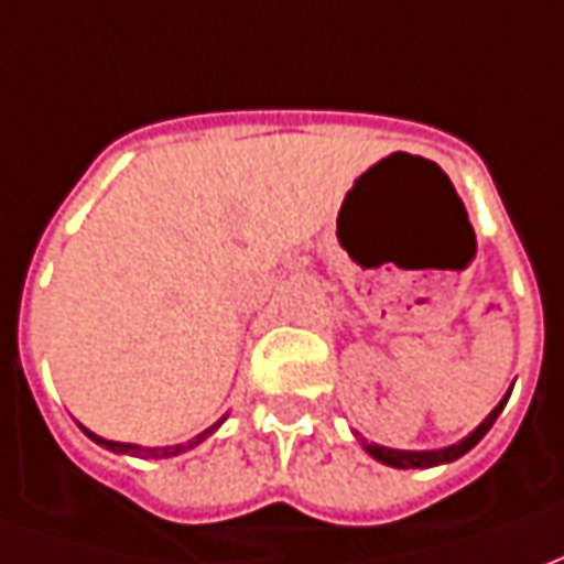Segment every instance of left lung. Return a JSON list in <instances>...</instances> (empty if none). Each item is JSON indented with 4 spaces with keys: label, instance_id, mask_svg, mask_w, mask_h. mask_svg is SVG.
<instances>
[{
    "label": "left lung",
    "instance_id": "left-lung-1",
    "mask_svg": "<svg viewBox=\"0 0 564 564\" xmlns=\"http://www.w3.org/2000/svg\"><path fill=\"white\" fill-rule=\"evenodd\" d=\"M510 390H513V387H510ZM508 399H510V392L496 404V408H492V411H489V416L474 429L471 435L462 437L459 444H449V447H441V449H392V447H380V444H368V441H362V447H366V453H371L375 459L383 462V465H392V468H432V465H444V462H453V459H459V456H465L474 444H480V437L492 429L498 414L505 411Z\"/></svg>",
    "mask_w": 564,
    "mask_h": 564
}]
</instances>
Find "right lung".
I'll list each match as a JSON object with an SVG mask.
<instances>
[{"label": "right lung", "mask_w": 564, "mask_h": 564, "mask_svg": "<svg viewBox=\"0 0 564 564\" xmlns=\"http://www.w3.org/2000/svg\"><path fill=\"white\" fill-rule=\"evenodd\" d=\"M220 423H214L210 429H205V432H198V435L189 437L186 444H172V447H139V444H120V441H108V437L93 435L90 429H84V425H80V429H84V435L90 437V441H96L99 447L111 449V453H129V456H141V459H148V456L150 459H169V456H181V453H186V449L198 447L205 437H210L214 432H217V429H220Z\"/></svg>", "instance_id": "add662e5"}]
</instances>
